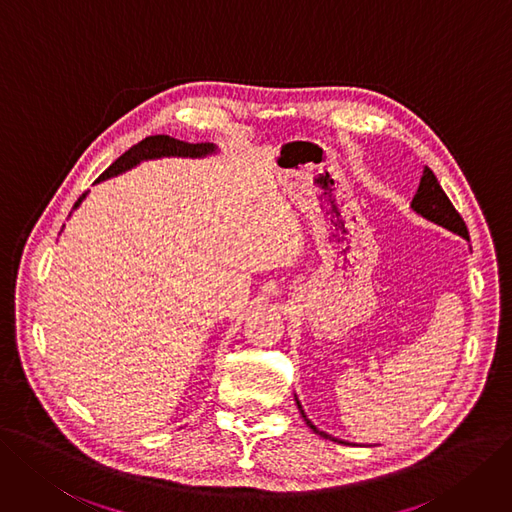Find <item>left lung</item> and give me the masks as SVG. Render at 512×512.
I'll return each mask as SVG.
<instances>
[{
	"instance_id": "1",
	"label": "left lung",
	"mask_w": 512,
	"mask_h": 512,
	"mask_svg": "<svg viewBox=\"0 0 512 512\" xmlns=\"http://www.w3.org/2000/svg\"><path fill=\"white\" fill-rule=\"evenodd\" d=\"M411 208H413V211L418 213V215H422L424 219H428V221H432V223H437V225L445 227V230H449V232L458 234V236H462V238L468 240V227H466L464 219L460 217V213L456 211V208H453L451 200H449L447 194L443 192L441 183L437 181V177H434V173H432V170H430L428 166L424 168V175H422V179H420L418 192H415V196H413V200H411ZM295 403H297V407H299L301 418L306 420V424H308L316 434H320V437H323V439H331V441H335V443H344V441H339V439L331 437V434H327V432H323V430H318V428L308 420V415L304 413V409H301V403L297 401V396H295Z\"/></svg>"
}]
</instances>
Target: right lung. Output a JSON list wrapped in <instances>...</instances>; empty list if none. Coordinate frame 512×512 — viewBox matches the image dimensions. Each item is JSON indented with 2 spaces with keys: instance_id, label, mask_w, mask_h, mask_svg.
Segmentation results:
<instances>
[{
  "instance_id": "1",
  "label": "right lung",
  "mask_w": 512,
  "mask_h": 512,
  "mask_svg": "<svg viewBox=\"0 0 512 512\" xmlns=\"http://www.w3.org/2000/svg\"><path fill=\"white\" fill-rule=\"evenodd\" d=\"M215 151H217V147L213 143H187V141H179V139H173L168 135H154V137L143 139L137 145H132L128 151H124V154L97 179V183L111 179V177H118V175L126 173V170L135 168L143 160H156V158H168V156L204 158V156L215 154ZM86 194H82L78 198V202L73 204V208H78L82 204Z\"/></svg>"
}]
</instances>
